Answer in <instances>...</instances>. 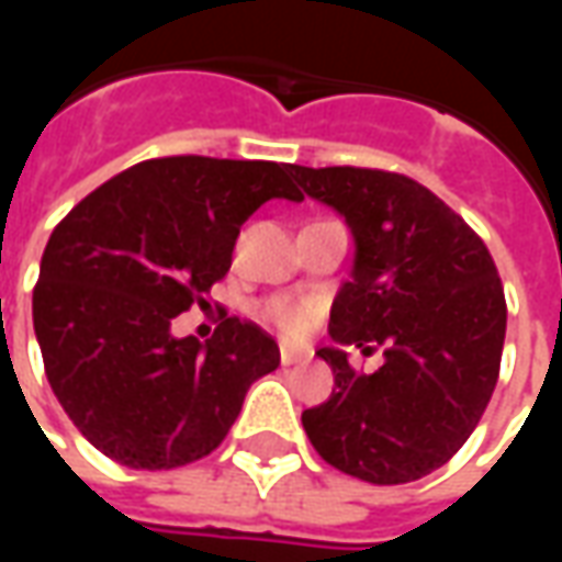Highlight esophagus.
<instances>
[{
    "label": "esophagus",
    "instance_id": "34e87169",
    "mask_svg": "<svg viewBox=\"0 0 562 562\" xmlns=\"http://www.w3.org/2000/svg\"><path fill=\"white\" fill-rule=\"evenodd\" d=\"M306 358H310V352H306V349H297V346H289V342H282L280 346V361L285 367L301 364V361H306Z\"/></svg>",
    "mask_w": 562,
    "mask_h": 562
}]
</instances>
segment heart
<instances>
[{
    "instance_id": "obj_1",
    "label": "heart",
    "mask_w": 562,
    "mask_h": 562,
    "mask_svg": "<svg viewBox=\"0 0 562 562\" xmlns=\"http://www.w3.org/2000/svg\"><path fill=\"white\" fill-rule=\"evenodd\" d=\"M265 316L273 318L282 330L297 334V330H304L306 325H310V306L292 304V301H282L280 297V301H270V304L265 306Z\"/></svg>"
}]
</instances>
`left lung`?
<instances>
[{
  "label": "left lung",
  "instance_id": "obj_1",
  "mask_svg": "<svg viewBox=\"0 0 562 562\" xmlns=\"http://www.w3.org/2000/svg\"><path fill=\"white\" fill-rule=\"evenodd\" d=\"M306 195L340 213L355 240L349 280L330 306L318 358L330 397L301 415L322 460L370 484H406L451 460L482 418L499 376L506 294L482 237L446 201L403 173L304 168ZM386 349L376 374L341 352Z\"/></svg>",
  "mask_w": 562,
  "mask_h": 562
}]
</instances>
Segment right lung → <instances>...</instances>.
<instances>
[{"mask_svg": "<svg viewBox=\"0 0 562 562\" xmlns=\"http://www.w3.org/2000/svg\"><path fill=\"white\" fill-rule=\"evenodd\" d=\"M270 198L304 201L292 165L168 156L116 173L54 228L32 325L56 401L102 454L132 470L201 460L249 385L280 367V346L252 322L222 318L207 342L171 334Z\"/></svg>", "mask_w": 562, "mask_h": 562, "instance_id": "1", "label": "right lung"}]
</instances>
